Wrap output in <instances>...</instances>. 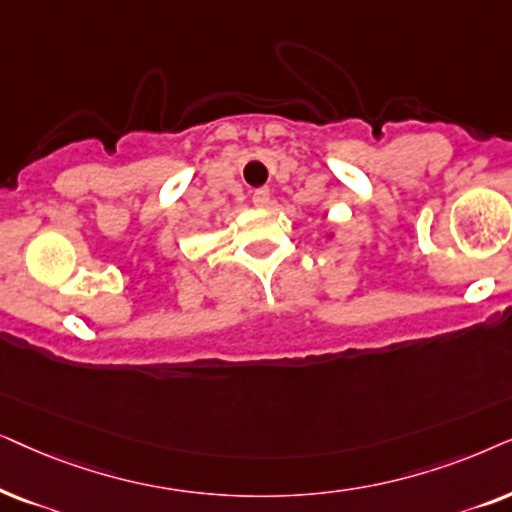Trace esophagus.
<instances>
[{
	"instance_id": "1",
	"label": "esophagus",
	"mask_w": 512,
	"mask_h": 512,
	"mask_svg": "<svg viewBox=\"0 0 512 512\" xmlns=\"http://www.w3.org/2000/svg\"><path fill=\"white\" fill-rule=\"evenodd\" d=\"M269 199H271V192H269L267 187L257 189V192L252 194V203H255L257 208H264V206H269Z\"/></svg>"
}]
</instances>
